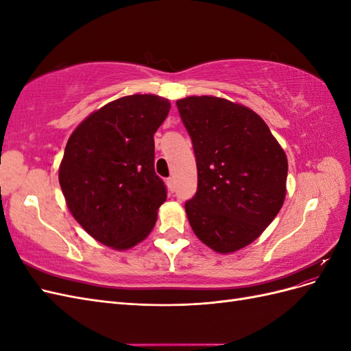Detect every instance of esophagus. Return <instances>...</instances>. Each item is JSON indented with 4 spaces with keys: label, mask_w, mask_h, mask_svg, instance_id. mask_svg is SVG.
Masks as SVG:
<instances>
[{
    "label": "esophagus",
    "mask_w": 351,
    "mask_h": 351,
    "mask_svg": "<svg viewBox=\"0 0 351 351\" xmlns=\"http://www.w3.org/2000/svg\"><path fill=\"white\" fill-rule=\"evenodd\" d=\"M167 187H168L169 192H174V190H176V178L174 177L167 178Z\"/></svg>",
    "instance_id": "obj_1"
}]
</instances>
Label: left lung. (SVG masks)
<instances>
[{
  "mask_svg": "<svg viewBox=\"0 0 351 351\" xmlns=\"http://www.w3.org/2000/svg\"><path fill=\"white\" fill-rule=\"evenodd\" d=\"M192 137L197 192L186 214L197 239L218 253L256 240L280 212L287 193V155L261 117L218 97L177 101Z\"/></svg>",
  "mask_w": 351,
  "mask_h": 351,
  "instance_id": "left-lung-1",
  "label": "left lung"
}]
</instances>
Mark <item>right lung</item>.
I'll return each mask as SVG.
<instances>
[{"label": "right lung", "mask_w": 351, "mask_h": 351, "mask_svg": "<svg viewBox=\"0 0 351 351\" xmlns=\"http://www.w3.org/2000/svg\"><path fill=\"white\" fill-rule=\"evenodd\" d=\"M171 108L129 95L88 115L69 137L58 180L69 210L95 240L127 250L152 231L167 189L155 174L154 134Z\"/></svg>", "instance_id": "right-lung-1"}]
</instances>
